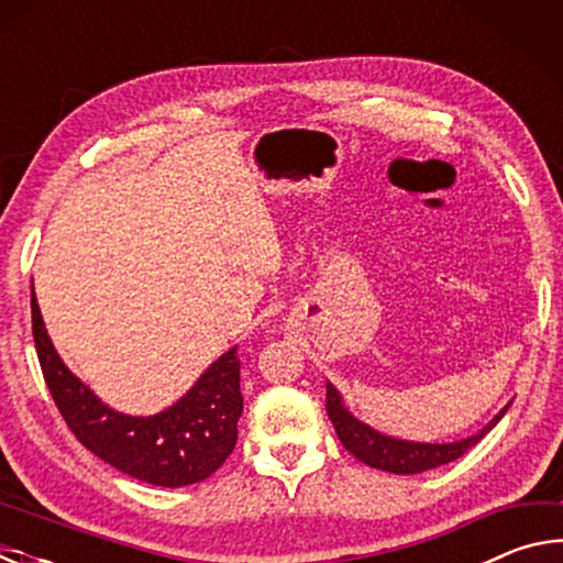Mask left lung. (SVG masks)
<instances>
[{
	"instance_id": "obj_1",
	"label": "left lung",
	"mask_w": 563,
	"mask_h": 563,
	"mask_svg": "<svg viewBox=\"0 0 563 563\" xmlns=\"http://www.w3.org/2000/svg\"><path fill=\"white\" fill-rule=\"evenodd\" d=\"M325 407L330 415V422L335 427L342 446L350 454H355L360 462L367 466H375V470L393 472V474H417L434 470V466L450 464L460 460L464 452H470L472 446L487 434L492 427H497L499 419L507 415L509 405L501 409V412L492 419V422L484 427L479 434L466 437L462 442L452 444H419V442H402L393 440V437H385L375 430H369L367 424H362L360 419L352 417L345 407H342V399L338 389L328 383V395H325Z\"/></svg>"
}]
</instances>
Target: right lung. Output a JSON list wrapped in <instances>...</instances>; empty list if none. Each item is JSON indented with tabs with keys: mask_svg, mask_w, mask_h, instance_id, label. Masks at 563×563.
I'll use <instances>...</instances> for the list:
<instances>
[{
	"mask_svg": "<svg viewBox=\"0 0 563 563\" xmlns=\"http://www.w3.org/2000/svg\"><path fill=\"white\" fill-rule=\"evenodd\" d=\"M32 335L44 383L64 422L89 452L119 472L174 489L208 479L233 452L238 417L243 412L238 347L218 357L190 393L166 412L129 417L113 412L66 369L46 335L34 292Z\"/></svg>",
	"mask_w": 563,
	"mask_h": 563,
	"instance_id": "obj_1",
	"label": "right lung"
}]
</instances>
